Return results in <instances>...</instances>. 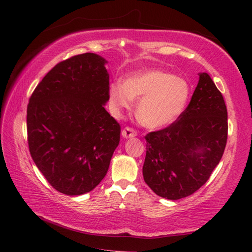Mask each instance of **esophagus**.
<instances>
[{
  "instance_id": "esophagus-1",
  "label": "esophagus",
  "mask_w": 252,
  "mask_h": 252,
  "mask_svg": "<svg viewBox=\"0 0 252 252\" xmlns=\"http://www.w3.org/2000/svg\"><path fill=\"white\" fill-rule=\"evenodd\" d=\"M121 134H122V136L125 137V138H130V137H134V136H136L137 132H136L134 129H133V127L126 126V127H125V129L122 130Z\"/></svg>"
}]
</instances>
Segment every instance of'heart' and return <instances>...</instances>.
<instances>
[{"mask_svg": "<svg viewBox=\"0 0 252 252\" xmlns=\"http://www.w3.org/2000/svg\"><path fill=\"white\" fill-rule=\"evenodd\" d=\"M189 97V85L184 79L163 70L151 69L127 77L123 84L110 85L112 108H130L132 99H140L136 117L144 126L159 129L174 122L183 112Z\"/></svg>", "mask_w": 252, "mask_h": 252, "instance_id": "heart-1", "label": "heart"}]
</instances>
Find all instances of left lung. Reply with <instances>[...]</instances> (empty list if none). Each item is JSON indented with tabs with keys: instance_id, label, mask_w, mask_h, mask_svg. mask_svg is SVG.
Wrapping results in <instances>:
<instances>
[{
	"instance_id": "obj_1",
	"label": "left lung",
	"mask_w": 252,
	"mask_h": 252,
	"mask_svg": "<svg viewBox=\"0 0 252 252\" xmlns=\"http://www.w3.org/2000/svg\"><path fill=\"white\" fill-rule=\"evenodd\" d=\"M227 129L222 93L208 73H199L189 104L178 119L145 136L144 181L158 196L170 200L194 194L220 162Z\"/></svg>"
}]
</instances>
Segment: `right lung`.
Wrapping results in <instances>:
<instances>
[{"label": "right lung", "instance_id": "right-lung-1", "mask_svg": "<svg viewBox=\"0 0 252 252\" xmlns=\"http://www.w3.org/2000/svg\"><path fill=\"white\" fill-rule=\"evenodd\" d=\"M107 62L84 53L58 63L30 96L27 132L31 157L56 190L82 195L105 178L121 127L109 99Z\"/></svg>", "mask_w": 252, "mask_h": 252}]
</instances>
